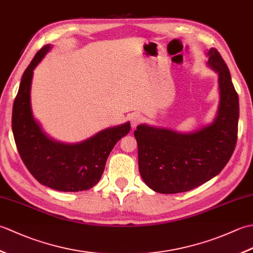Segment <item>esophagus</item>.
<instances>
[{"label":"esophagus","instance_id":"1","mask_svg":"<svg viewBox=\"0 0 253 253\" xmlns=\"http://www.w3.org/2000/svg\"><path fill=\"white\" fill-rule=\"evenodd\" d=\"M142 121V116L139 115V114H132L130 116V124H131V127L135 128L138 124H140Z\"/></svg>","mask_w":253,"mask_h":253}]
</instances>
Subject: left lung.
Instances as JSON below:
<instances>
[{"label": "left lung", "mask_w": 253, "mask_h": 253, "mask_svg": "<svg viewBox=\"0 0 253 253\" xmlns=\"http://www.w3.org/2000/svg\"><path fill=\"white\" fill-rule=\"evenodd\" d=\"M207 65L217 74L218 105L212 123L181 132L141 124L133 135L138 165L146 185L159 193L189 191L221 173L237 141L239 99L229 69L215 49Z\"/></svg>", "instance_id": "1"}]
</instances>
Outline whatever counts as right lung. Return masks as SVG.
Segmentation results:
<instances>
[{
    "label": "right lung",
    "mask_w": 253,
    "mask_h": 253,
    "mask_svg": "<svg viewBox=\"0 0 253 253\" xmlns=\"http://www.w3.org/2000/svg\"><path fill=\"white\" fill-rule=\"evenodd\" d=\"M52 47H42L21 77L13 105L14 139L26 168L41 185L64 192L88 190L101 179L107 158L129 132L130 123L105 128L75 143L57 141L45 133L32 112L31 84L35 68Z\"/></svg>",
    "instance_id": "add662e5"
}]
</instances>
